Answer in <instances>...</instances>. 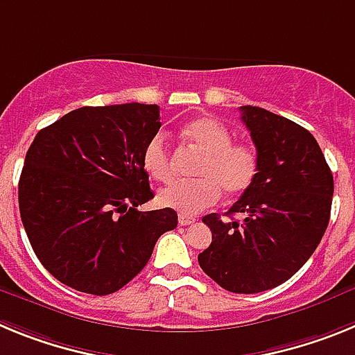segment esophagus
<instances>
[{"label":"esophagus","mask_w":355,"mask_h":355,"mask_svg":"<svg viewBox=\"0 0 355 355\" xmlns=\"http://www.w3.org/2000/svg\"><path fill=\"white\" fill-rule=\"evenodd\" d=\"M178 222H180L181 225H190L196 222V216H190V215H183V213H180V216H178Z\"/></svg>","instance_id":"esophagus-1"}]
</instances>
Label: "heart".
<instances>
[{"label":"heart","mask_w":355,"mask_h":355,"mask_svg":"<svg viewBox=\"0 0 355 355\" xmlns=\"http://www.w3.org/2000/svg\"><path fill=\"white\" fill-rule=\"evenodd\" d=\"M183 133L205 153L196 171L199 180L175 181L162 188L159 205L193 216L215 206L220 192L227 199H236L252 187L259 171L258 153L249 144L233 142V133L220 121L196 119L188 122ZM142 165L150 180L162 183L172 180L174 168L165 133L159 131L147 140L142 150Z\"/></svg>","instance_id":"1"}]
</instances>
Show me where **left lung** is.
Wrapping results in <instances>:
<instances>
[{
  "label": "left lung",
  "mask_w": 355,
  "mask_h": 355,
  "mask_svg": "<svg viewBox=\"0 0 355 355\" xmlns=\"http://www.w3.org/2000/svg\"><path fill=\"white\" fill-rule=\"evenodd\" d=\"M241 121L258 150L252 187L227 211L241 220L202 218L211 245L199 254L206 275L233 293L283 284L311 258L331 216L334 180L311 133L258 106H241Z\"/></svg>",
  "instance_id": "obj_1"
}]
</instances>
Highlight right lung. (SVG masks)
Instances as JSON below:
<instances>
[{"label": "right lung", "mask_w": 355, "mask_h": 355, "mask_svg": "<svg viewBox=\"0 0 355 355\" xmlns=\"http://www.w3.org/2000/svg\"><path fill=\"white\" fill-rule=\"evenodd\" d=\"M158 105L83 106L37 133L19 180V211L39 261L60 283L110 295L149 261L178 225L155 197L142 150L158 133Z\"/></svg>", "instance_id": "right-lung-1"}]
</instances>
